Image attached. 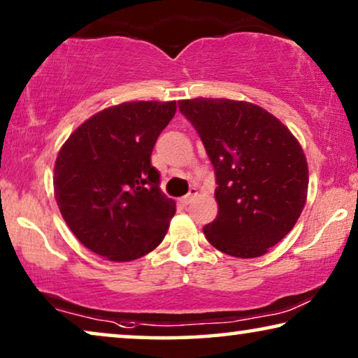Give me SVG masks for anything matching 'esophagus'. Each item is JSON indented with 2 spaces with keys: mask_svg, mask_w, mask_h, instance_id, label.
<instances>
[{
  "mask_svg": "<svg viewBox=\"0 0 358 358\" xmlns=\"http://www.w3.org/2000/svg\"><path fill=\"white\" fill-rule=\"evenodd\" d=\"M196 196H197V189H196V188H191L188 194L183 196V197H180V204H181V206H188L189 202L194 201Z\"/></svg>",
  "mask_w": 358,
  "mask_h": 358,
  "instance_id": "34e87169",
  "label": "esophagus"
}]
</instances>
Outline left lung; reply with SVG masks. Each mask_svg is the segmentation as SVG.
I'll use <instances>...</instances> for the list:
<instances>
[{
	"instance_id": "8db88e82",
	"label": "left lung",
	"mask_w": 358,
	"mask_h": 358,
	"mask_svg": "<svg viewBox=\"0 0 358 358\" xmlns=\"http://www.w3.org/2000/svg\"><path fill=\"white\" fill-rule=\"evenodd\" d=\"M178 108L215 170L218 213L204 227L207 241L239 259L268 252L306 206L308 169L299 141L275 115L246 101L194 98Z\"/></svg>"
}]
</instances>
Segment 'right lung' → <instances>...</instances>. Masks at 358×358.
<instances>
[{
	"instance_id": "obj_1",
	"label": "right lung",
	"mask_w": 358,
	"mask_h": 358,
	"mask_svg": "<svg viewBox=\"0 0 358 358\" xmlns=\"http://www.w3.org/2000/svg\"><path fill=\"white\" fill-rule=\"evenodd\" d=\"M177 103L133 101L98 112L64 143L55 164L62 218L85 248L114 262L162 243L177 206L161 191L152 148Z\"/></svg>"
}]
</instances>
